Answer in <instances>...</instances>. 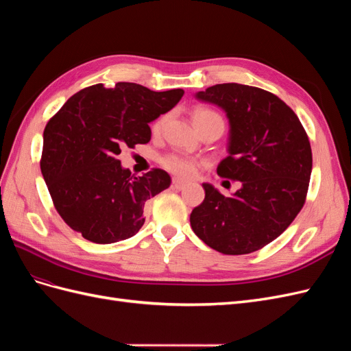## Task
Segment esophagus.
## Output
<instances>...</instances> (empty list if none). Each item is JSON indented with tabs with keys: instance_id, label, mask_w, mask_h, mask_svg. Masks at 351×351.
Masks as SVG:
<instances>
[{
	"instance_id": "obj_1",
	"label": "esophagus",
	"mask_w": 351,
	"mask_h": 351,
	"mask_svg": "<svg viewBox=\"0 0 351 351\" xmlns=\"http://www.w3.org/2000/svg\"><path fill=\"white\" fill-rule=\"evenodd\" d=\"M187 186V183L186 182H183V180H180V178H173V187L174 189H177V190H182V189H184Z\"/></svg>"
}]
</instances>
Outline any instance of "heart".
<instances>
[{"mask_svg":"<svg viewBox=\"0 0 351 351\" xmlns=\"http://www.w3.org/2000/svg\"><path fill=\"white\" fill-rule=\"evenodd\" d=\"M206 119L221 120V117L217 112L210 111V110H205V108H199L193 112L195 123H197L200 120H206ZM164 123H165V117H159L158 120H155V123L151 127L152 134L156 136L161 133ZM200 164L202 162L197 161L196 158L180 155V154H168L161 158V165L167 169V171H169L177 177H182V178H192L197 173V168Z\"/></svg>","mask_w":351,"mask_h":351,"instance_id":"b5f03b06","label":"heart"}]
</instances>
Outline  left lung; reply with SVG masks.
I'll return each instance as SVG.
<instances>
[{"label": "left lung", "instance_id": "1", "mask_svg": "<svg viewBox=\"0 0 351 351\" xmlns=\"http://www.w3.org/2000/svg\"><path fill=\"white\" fill-rule=\"evenodd\" d=\"M230 121L228 156L217 173L241 183L226 197L204 183L205 199L190 214L195 234L224 254H247L287 230L306 202L312 149L299 117L277 95L240 83L196 93Z\"/></svg>", "mask_w": 351, "mask_h": 351}]
</instances>
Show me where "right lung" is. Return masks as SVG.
<instances>
[{
  "label": "right lung",
  "instance_id": "1",
  "mask_svg": "<svg viewBox=\"0 0 351 351\" xmlns=\"http://www.w3.org/2000/svg\"><path fill=\"white\" fill-rule=\"evenodd\" d=\"M183 95L129 82L110 89L98 83L74 93L48 121L40 171L60 217L83 239L110 244L142 228L146 200L168 189L171 177L161 168L134 177L117 156L123 146L149 142L147 124Z\"/></svg>",
  "mask_w": 351,
  "mask_h": 351
}]
</instances>
